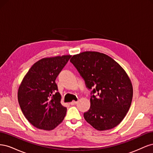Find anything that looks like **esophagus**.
I'll list each match as a JSON object with an SVG mask.
<instances>
[{
	"label": "esophagus",
	"instance_id": "34e87169",
	"mask_svg": "<svg viewBox=\"0 0 153 153\" xmlns=\"http://www.w3.org/2000/svg\"><path fill=\"white\" fill-rule=\"evenodd\" d=\"M77 103V101H71V105H76Z\"/></svg>",
	"mask_w": 153,
	"mask_h": 153
}]
</instances>
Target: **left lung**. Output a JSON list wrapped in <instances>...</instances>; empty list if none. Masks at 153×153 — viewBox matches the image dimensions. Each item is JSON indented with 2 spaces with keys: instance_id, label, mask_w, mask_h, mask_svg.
I'll list each match as a JSON object with an SVG mask.
<instances>
[{
  "instance_id": "obj_1",
  "label": "left lung",
  "mask_w": 153,
  "mask_h": 153,
  "mask_svg": "<svg viewBox=\"0 0 153 153\" xmlns=\"http://www.w3.org/2000/svg\"><path fill=\"white\" fill-rule=\"evenodd\" d=\"M70 62L88 89L94 87L91 107L84 114L85 121L100 131L117 126L126 116L133 98L132 84L126 71L112 58L97 52L75 55Z\"/></svg>"
}]
</instances>
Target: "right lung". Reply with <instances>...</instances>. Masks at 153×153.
Segmentation results:
<instances>
[{"label": "right lung", "instance_id": "right-lung-1", "mask_svg": "<svg viewBox=\"0 0 153 153\" xmlns=\"http://www.w3.org/2000/svg\"><path fill=\"white\" fill-rule=\"evenodd\" d=\"M71 55L43 58L27 73L18 91L21 110L36 128L52 130L61 123L67 108L61 103V96L55 79Z\"/></svg>", "mask_w": 153, "mask_h": 153}]
</instances>
